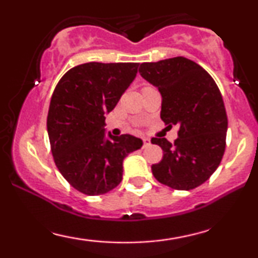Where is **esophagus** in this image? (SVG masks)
I'll return each instance as SVG.
<instances>
[{"label": "esophagus", "instance_id": "34e87169", "mask_svg": "<svg viewBox=\"0 0 258 258\" xmlns=\"http://www.w3.org/2000/svg\"><path fill=\"white\" fill-rule=\"evenodd\" d=\"M148 146H150V139L149 138H144L143 139V148H147Z\"/></svg>", "mask_w": 258, "mask_h": 258}]
</instances>
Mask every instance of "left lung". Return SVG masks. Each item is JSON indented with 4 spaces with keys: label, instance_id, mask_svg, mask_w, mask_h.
Returning a JSON list of instances; mask_svg holds the SVG:
<instances>
[{
    "label": "left lung",
    "instance_id": "8db88e82",
    "mask_svg": "<svg viewBox=\"0 0 258 258\" xmlns=\"http://www.w3.org/2000/svg\"><path fill=\"white\" fill-rule=\"evenodd\" d=\"M139 73L161 94L165 125H179L173 144L152 139L164 152L152 166L154 177L177 190L197 188L217 170L226 150L228 119L220 88L205 69L184 57L143 63Z\"/></svg>",
    "mask_w": 258,
    "mask_h": 258
}]
</instances>
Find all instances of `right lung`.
<instances>
[{
	"label": "right lung",
	"mask_w": 258,
	"mask_h": 258,
	"mask_svg": "<svg viewBox=\"0 0 258 258\" xmlns=\"http://www.w3.org/2000/svg\"><path fill=\"white\" fill-rule=\"evenodd\" d=\"M138 63H85L74 67L55 86L47 131L55 166L80 193L102 195L120 184L122 162L139 149L131 135L105 137L110 112L137 75Z\"/></svg>",
	"instance_id": "1"
}]
</instances>
